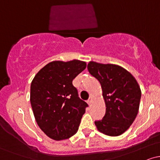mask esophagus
Segmentation results:
<instances>
[{
    "label": "esophagus",
    "instance_id": "1",
    "mask_svg": "<svg viewBox=\"0 0 160 160\" xmlns=\"http://www.w3.org/2000/svg\"><path fill=\"white\" fill-rule=\"evenodd\" d=\"M92 97H89V100L87 101V103H88V104H89V105H90L91 104V103H92Z\"/></svg>",
    "mask_w": 160,
    "mask_h": 160
}]
</instances>
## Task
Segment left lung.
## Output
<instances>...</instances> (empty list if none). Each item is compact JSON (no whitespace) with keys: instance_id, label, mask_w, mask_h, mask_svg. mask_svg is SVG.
<instances>
[{"instance_id":"8db88e82","label":"left lung","mask_w":160,"mask_h":160,"mask_svg":"<svg viewBox=\"0 0 160 160\" xmlns=\"http://www.w3.org/2000/svg\"><path fill=\"white\" fill-rule=\"evenodd\" d=\"M87 68L100 82L105 102L103 119L95 121L100 132L118 136L130 127L138 113L141 96L140 86L123 68L113 64L89 62Z\"/></svg>"}]
</instances>
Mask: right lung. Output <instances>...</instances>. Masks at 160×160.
I'll return each mask as SVG.
<instances>
[{
  "mask_svg": "<svg viewBox=\"0 0 160 160\" xmlns=\"http://www.w3.org/2000/svg\"><path fill=\"white\" fill-rule=\"evenodd\" d=\"M85 62H49L33 79L30 102L37 123L56 141L71 138L78 132L88 104L78 96L72 81L86 68Z\"/></svg>",
  "mask_w": 160,
  "mask_h": 160,
  "instance_id": "add662e5",
  "label": "right lung"
}]
</instances>
